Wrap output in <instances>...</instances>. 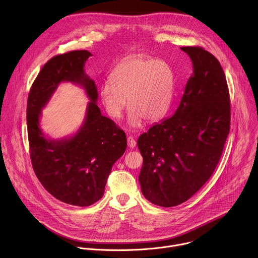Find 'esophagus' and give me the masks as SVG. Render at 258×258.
I'll return each mask as SVG.
<instances>
[{
  "label": "esophagus",
  "instance_id": "obj_1",
  "mask_svg": "<svg viewBox=\"0 0 258 258\" xmlns=\"http://www.w3.org/2000/svg\"><path fill=\"white\" fill-rule=\"evenodd\" d=\"M136 145H137V143H136L135 139L133 137H128L127 138V146H128V148L134 149L136 147Z\"/></svg>",
  "mask_w": 258,
  "mask_h": 258
}]
</instances>
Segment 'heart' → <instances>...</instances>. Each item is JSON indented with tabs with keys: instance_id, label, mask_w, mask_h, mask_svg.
I'll return each instance as SVG.
<instances>
[{
	"instance_id": "heart-1",
	"label": "heart",
	"mask_w": 258,
	"mask_h": 258,
	"mask_svg": "<svg viewBox=\"0 0 258 258\" xmlns=\"http://www.w3.org/2000/svg\"><path fill=\"white\" fill-rule=\"evenodd\" d=\"M175 74L169 62L147 55L125 58L111 72L109 81L100 87V99L107 114L113 119L131 109L128 124L140 127L143 120L161 119L174 100Z\"/></svg>"
}]
</instances>
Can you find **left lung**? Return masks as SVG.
Here are the masks:
<instances>
[{
  "label": "left lung",
  "mask_w": 258,
  "mask_h": 258,
  "mask_svg": "<svg viewBox=\"0 0 258 258\" xmlns=\"http://www.w3.org/2000/svg\"><path fill=\"white\" fill-rule=\"evenodd\" d=\"M180 48L192 61L180 104L138 140L142 192L164 208L186 202L210 179L230 132L229 89L219 60L203 47Z\"/></svg>",
  "instance_id": "left-lung-1"
}]
</instances>
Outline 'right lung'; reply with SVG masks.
I'll use <instances>...</instances> for the list:
<instances>
[{
  "instance_id": "obj_1",
  "label": "right lung",
  "mask_w": 258,
  "mask_h": 258,
  "mask_svg": "<svg viewBox=\"0 0 258 258\" xmlns=\"http://www.w3.org/2000/svg\"><path fill=\"white\" fill-rule=\"evenodd\" d=\"M92 56L88 50H73L50 58L41 69L27 101V130L34 172L56 200L77 207L99 201L113 164L126 149V137L97 106L95 82L84 71ZM71 81L84 88L91 101L80 128L74 135L54 140L40 127L41 111L58 85Z\"/></svg>"
}]
</instances>
